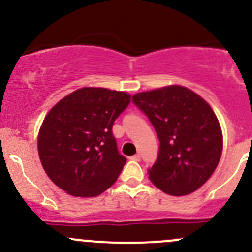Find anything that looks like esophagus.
<instances>
[{
	"instance_id": "1",
	"label": "esophagus",
	"mask_w": 252,
	"mask_h": 252,
	"mask_svg": "<svg viewBox=\"0 0 252 252\" xmlns=\"http://www.w3.org/2000/svg\"><path fill=\"white\" fill-rule=\"evenodd\" d=\"M130 159H133V161L139 162V161H140V156H139V155H134V156L130 157Z\"/></svg>"
}]
</instances>
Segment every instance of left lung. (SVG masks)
<instances>
[{"label": "left lung", "instance_id": "obj_1", "mask_svg": "<svg viewBox=\"0 0 252 252\" xmlns=\"http://www.w3.org/2000/svg\"><path fill=\"white\" fill-rule=\"evenodd\" d=\"M133 103L146 114L159 140L149 179L173 196L201 188L217 168L223 149L220 122L210 105L179 85L139 93Z\"/></svg>", "mask_w": 252, "mask_h": 252}]
</instances>
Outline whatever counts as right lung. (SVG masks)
I'll return each mask as SVG.
<instances>
[{"mask_svg": "<svg viewBox=\"0 0 252 252\" xmlns=\"http://www.w3.org/2000/svg\"><path fill=\"white\" fill-rule=\"evenodd\" d=\"M130 95L83 88L60 101L39 131L40 161L51 180L69 195L94 197L112 187L126 158L112 133Z\"/></svg>", "mask_w": 252, "mask_h": 252, "instance_id": "right-lung-1", "label": "right lung"}]
</instances>
